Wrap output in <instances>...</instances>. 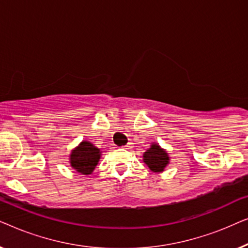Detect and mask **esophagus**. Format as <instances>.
<instances>
[{"instance_id": "obj_1", "label": "esophagus", "mask_w": 248, "mask_h": 248, "mask_svg": "<svg viewBox=\"0 0 248 248\" xmlns=\"http://www.w3.org/2000/svg\"><path fill=\"white\" fill-rule=\"evenodd\" d=\"M123 148H124V149H131V148H132V143H127L126 145H124Z\"/></svg>"}]
</instances>
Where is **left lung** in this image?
<instances>
[{"label":"left lung","instance_id":"1","mask_svg":"<svg viewBox=\"0 0 248 248\" xmlns=\"http://www.w3.org/2000/svg\"><path fill=\"white\" fill-rule=\"evenodd\" d=\"M142 157H143V162L148 166L149 169L157 174L164 171L170 161L168 151L161 148L157 142H152L150 148L144 152Z\"/></svg>","mask_w":248,"mask_h":248}]
</instances>
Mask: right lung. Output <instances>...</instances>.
Returning <instances> with one entry per match:
<instances>
[{
  "instance_id": "1",
  "label": "right lung",
  "mask_w": 248,
  "mask_h": 248,
  "mask_svg": "<svg viewBox=\"0 0 248 248\" xmlns=\"http://www.w3.org/2000/svg\"><path fill=\"white\" fill-rule=\"evenodd\" d=\"M101 158V150L91 142L83 140L71 150L70 166L81 175H90Z\"/></svg>"
}]
</instances>
